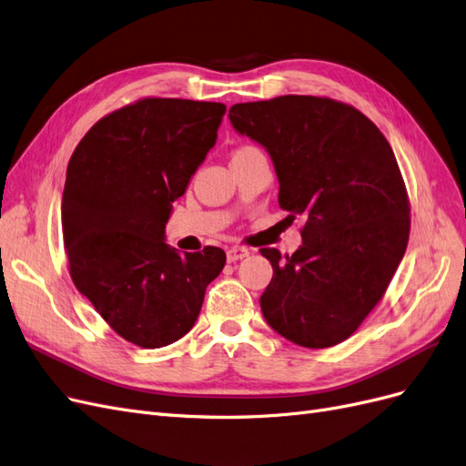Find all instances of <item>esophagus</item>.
<instances>
[{"label": "esophagus", "mask_w": 466, "mask_h": 466, "mask_svg": "<svg viewBox=\"0 0 466 466\" xmlns=\"http://www.w3.org/2000/svg\"><path fill=\"white\" fill-rule=\"evenodd\" d=\"M250 255V250L245 247H231L228 250V262H237V260H243Z\"/></svg>", "instance_id": "esophagus-1"}]
</instances>
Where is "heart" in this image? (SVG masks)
<instances>
[{
	"label": "heart",
	"mask_w": 466,
	"mask_h": 466,
	"mask_svg": "<svg viewBox=\"0 0 466 466\" xmlns=\"http://www.w3.org/2000/svg\"><path fill=\"white\" fill-rule=\"evenodd\" d=\"M241 149H247V147H241ZM241 149H238V151H241Z\"/></svg>",
	"instance_id": "heart-1"
}]
</instances>
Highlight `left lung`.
<instances>
[{"instance_id": "1", "label": "left lung", "mask_w": 466, "mask_h": 466, "mask_svg": "<svg viewBox=\"0 0 466 466\" xmlns=\"http://www.w3.org/2000/svg\"><path fill=\"white\" fill-rule=\"evenodd\" d=\"M237 134L262 146L278 202L301 216V247L262 248L272 281L266 322L303 348H330L383 298L408 245L410 209L394 153L377 126L332 98L284 95L229 108Z\"/></svg>"}]
</instances>
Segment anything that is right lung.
Returning a JSON list of instances; mask_svg holds the SVG:
<instances>
[{"instance_id": "obj_1", "label": "right lung", "mask_w": 466, "mask_h": 466, "mask_svg": "<svg viewBox=\"0 0 466 466\" xmlns=\"http://www.w3.org/2000/svg\"><path fill=\"white\" fill-rule=\"evenodd\" d=\"M225 105L144 98L98 120L67 165L62 231L69 274L124 340L163 348L200 315L225 252L165 241L173 202L216 146Z\"/></svg>"}]
</instances>
